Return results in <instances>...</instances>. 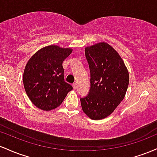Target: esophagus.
<instances>
[{
	"label": "esophagus",
	"mask_w": 157,
	"mask_h": 157,
	"mask_svg": "<svg viewBox=\"0 0 157 157\" xmlns=\"http://www.w3.org/2000/svg\"><path fill=\"white\" fill-rule=\"evenodd\" d=\"M77 86H78V85H77V84H76V83L73 84V89H74V90L76 89V88H77Z\"/></svg>",
	"instance_id": "esophagus-1"
}]
</instances>
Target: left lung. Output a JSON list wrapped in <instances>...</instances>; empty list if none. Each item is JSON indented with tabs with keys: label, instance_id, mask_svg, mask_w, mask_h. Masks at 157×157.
<instances>
[{
	"label": "left lung",
	"instance_id": "8db88e82",
	"mask_svg": "<svg viewBox=\"0 0 157 157\" xmlns=\"http://www.w3.org/2000/svg\"><path fill=\"white\" fill-rule=\"evenodd\" d=\"M90 70V90L81 98L82 110L90 119L110 116L125 96L129 73L117 51L106 42L85 47Z\"/></svg>",
	"mask_w": 157,
	"mask_h": 157
}]
</instances>
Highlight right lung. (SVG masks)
Segmentation results:
<instances>
[{"instance_id": "right-lung-1", "label": "right lung", "mask_w": 157, "mask_h": 157, "mask_svg": "<svg viewBox=\"0 0 157 157\" xmlns=\"http://www.w3.org/2000/svg\"><path fill=\"white\" fill-rule=\"evenodd\" d=\"M73 49L49 45L33 54L28 60L23 75L26 95L33 105L45 111L60 106L73 90L64 82L63 61Z\"/></svg>"}]
</instances>
